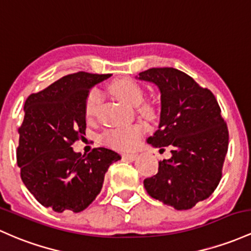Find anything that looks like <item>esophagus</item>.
Here are the masks:
<instances>
[{
	"instance_id": "esophagus-1",
	"label": "esophagus",
	"mask_w": 251,
	"mask_h": 251,
	"mask_svg": "<svg viewBox=\"0 0 251 251\" xmlns=\"http://www.w3.org/2000/svg\"><path fill=\"white\" fill-rule=\"evenodd\" d=\"M122 157L125 159H130V160H134L137 157L136 153H123Z\"/></svg>"
}]
</instances>
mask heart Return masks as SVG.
<instances>
[{
	"label": "heart",
	"mask_w": 251,
	"mask_h": 251,
	"mask_svg": "<svg viewBox=\"0 0 251 251\" xmlns=\"http://www.w3.org/2000/svg\"><path fill=\"white\" fill-rule=\"evenodd\" d=\"M110 91L117 99L130 105H139L144 100V90L136 81L131 79L116 80L110 85ZM100 92L97 88L90 91L85 100V117L87 121H92L96 117L98 107L100 105ZM140 111L144 114H151L152 109L148 105L140 106ZM144 133V126L141 123L118 126L107 129L103 134V141L110 147L117 150H129L136 144L137 140Z\"/></svg>",
	"instance_id": "1"
}]
</instances>
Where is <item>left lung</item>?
<instances>
[{
  "label": "left lung",
  "instance_id": "8db88e82",
  "mask_svg": "<svg viewBox=\"0 0 251 251\" xmlns=\"http://www.w3.org/2000/svg\"><path fill=\"white\" fill-rule=\"evenodd\" d=\"M139 75L161 93L159 129L147 142L172 153L169 160L159 161L158 174L144 185L153 199L178 211L190 209L209 198L222 179L227 125L214 94L185 73L165 67Z\"/></svg>",
  "mask_w": 251,
  "mask_h": 251
}]
</instances>
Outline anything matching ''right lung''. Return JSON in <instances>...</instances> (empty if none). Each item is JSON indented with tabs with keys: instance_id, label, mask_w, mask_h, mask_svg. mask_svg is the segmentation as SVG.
Segmentation results:
<instances>
[{
	"instance_id": "1",
	"label": "right lung",
	"mask_w": 251,
	"mask_h": 251,
	"mask_svg": "<svg viewBox=\"0 0 251 251\" xmlns=\"http://www.w3.org/2000/svg\"><path fill=\"white\" fill-rule=\"evenodd\" d=\"M111 76L77 72L26 99L19 126L17 163L24 184L55 212H81L97 198L105 172L121 155L105 147L87 155L72 145L86 131L85 100L90 88Z\"/></svg>"
}]
</instances>
